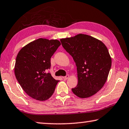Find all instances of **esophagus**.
<instances>
[{
    "mask_svg": "<svg viewBox=\"0 0 129 129\" xmlns=\"http://www.w3.org/2000/svg\"><path fill=\"white\" fill-rule=\"evenodd\" d=\"M69 78V75H66V76H65V77H63V79H64V80H66V79H67Z\"/></svg>",
    "mask_w": 129,
    "mask_h": 129,
    "instance_id": "esophagus-1",
    "label": "esophagus"
}]
</instances>
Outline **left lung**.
<instances>
[{"label": "left lung", "mask_w": 129, "mask_h": 129, "mask_svg": "<svg viewBox=\"0 0 129 129\" xmlns=\"http://www.w3.org/2000/svg\"><path fill=\"white\" fill-rule=\"evenodd\" d=\"M63 47L71 55L77 67V86L71 89L82 98L99 91L106 82L111 58L105 44L91 36L80 34L60 39Z\"/></svg>", "instance_id": "8db88e82"}]
</instances>
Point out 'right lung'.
<instances>
[{
  "instance_id": "add662e5",
  "label": "right lung",
  "mask_w": 129,
  "mask_h": 129,
  "mask_svg": "<svg viewBox=\"0 0 129 129\" xmlns=\"http://www.w3.org/2000/svg\"><path fill=\"white\" fill-rule=\"evenodd\" d=\"M61 45L58 40L39 38L25 46L18 52L15 75L23 90L36 100L43 101L53 94L59 81L46 71L51 58Z\"/></svg>"
}]
</instances>
